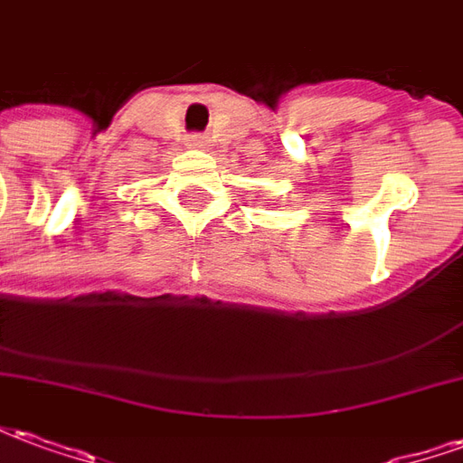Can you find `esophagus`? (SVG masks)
<instances>
[{
  "instance_id": "34e87169",
  "label": "esophagus",
  "mask_w": 463,
  "mask_h": 463,
  "mask_svg": "<svg viewBox=\"0 0 463 463\" xmlns=\"http://www.w3.org/2000/svg\"><path fill=\"white\" fill-rule=\"evenodd\" d=\"M205 136H201V133H191V136H188V146H191V148H203V146H205Z\"/></svg>"
}]
</instances>
